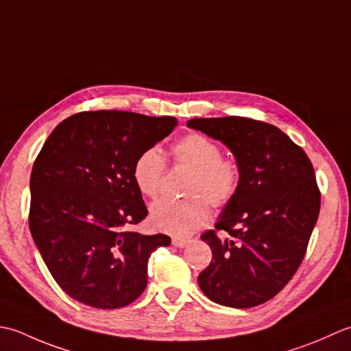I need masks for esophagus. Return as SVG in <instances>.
I'll use <instances>...</instances> for the list:
<instances>
[{"label":"esophagus","instance_id":"obj_1","mask_svg":"<svg viewBox=\"0 0 351 351\" xmlns=\"http://www.w3.org/2000/svg\"><path fill=\"white\" fill-rule=\"evenodd\" d=\"M191 244V239H184V238H173V245L177 248H184Z\"/></svg>","mask_w":351,"mask_h":351}]
</instances>
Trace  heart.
Instances as JSON below:
<instances>
[{
  "instance_id": "heart-1",
  "label": "heart",
  "mask_w": 351,
  "mask_h": 351,
  "mask_svg": "<svg viewBox=\"0 0 351 351\" xmlns=\"http://www.w3.org/2000/svg\"><path fill=\"white\" fill-rule=\"evenodd\" d=\"M173 159L178 167L192 171L186 184L184 199H160L152 206L149 221L156 230L186 236L210 219L213 207L228 204L241 184V167L232 157H224L221 147L204 134L191 133L177 141ZM167 174V162L157 148L139 154L133 165L136 188L145 197L160 195Z\"/></svg>"
}]
</instances>
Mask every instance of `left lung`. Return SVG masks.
<instances>
[{"label": "left lung", "instance_id": "left-lung-1", "mask_svg": "<svg viewBox=\"0 0 351 351\" xmlns=\"http://www.w3.org/2000/svg\"><path fill=\"white\" fill-rule=\"evenodd\" d=\"M188 127L223 142L241 167L238 192L215 230L202 234L212 262L198 285L218 304L259 306L285 288L306 254L321 204L315 171L303 148L262 121L194 118Z\"/></svg>", "mask_w": 351, "mask_h": 351}]
</instances>
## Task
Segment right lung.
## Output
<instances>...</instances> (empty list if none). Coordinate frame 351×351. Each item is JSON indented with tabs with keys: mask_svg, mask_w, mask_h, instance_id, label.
I'll use <instances>...</instances> for the list:
<instances>
[{
	"mask_svg": "<svg viewBox=\"0 0 351 351\" xmlns=\"http://www.w3.org/2000/svg\"><path fill=\"white\" fill-rule=\"evenodd\" d=\"M176 125L173 117L97 110L75 113L48 136L33 163L28 224L71 298L118 309L147 288L149 256L171 238L128 230L148 215L133 165Z\"/></svg>",
	"mask_w": 351,
	"mask_h": 351,
	"instance_id": "add662e5",
	"label": "right lung"
}]
</instances>
